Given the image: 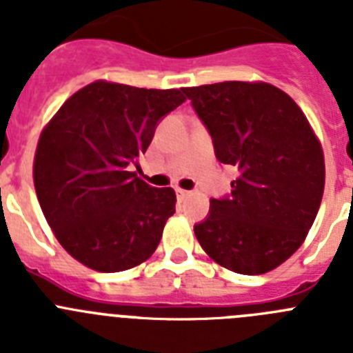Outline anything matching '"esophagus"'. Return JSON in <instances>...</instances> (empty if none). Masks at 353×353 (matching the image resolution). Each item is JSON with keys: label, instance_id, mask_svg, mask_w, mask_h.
<instances>
[{"label": "esophagus", "instance_id": "1", "mask_svg": "<svg viewBox=\"0 0 353 353\" xmlns=\"http://www.w3.org/2000/svg\"><path fill=\"white\" fill-rule=\"evenodd\" d=\"M174 192H176V196H179L180 199H183V198H185L187 194H189V191H183V189H179V187H176V189H174Z\"/></svg>", "mask_w": 353, "mask_h": 353}]
</instances>
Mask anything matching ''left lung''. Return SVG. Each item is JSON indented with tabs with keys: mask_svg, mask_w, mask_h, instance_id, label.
I'll list each match as a JSON object with an SVG mask.
<instances>
[{
	"mask_svg": "<svg viewBox=\"0 0 353 353\" xmlns=\"http://www.w3.org/2000/svg\"><path fill=\"white\" fill-rule=\"evenodd\" d=\"M212 136L217 161L235 166L232 194L210 199L194 233L208 256L236 274L276 269L301 248L322 203V145L293 99L267 83L183 88Z\"/></svg>",
	"mask_w": 353,
	"mask_h": 353,
	"instance_id": "1",
	"label": "left lung"
}]
</instances>
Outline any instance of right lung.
Listing matches in <instances>:
<instances>
[{"instance_id":"right-lung-1","label":"right lung","mask_w":353,"mask_h":353,"mask_svg":"<svg viewBox=\"0 0 353 353\" xmlns=\"http://www.w3.org/2000/svg\"><path fill=\"white\" fill-rule=\"evenodd\" d=\"M182 102V90L95 81L42 130L33 164L37 198L72 258L99 272H121L154 254L176 196L129 170L159 121Z\"/></svg>"}]
</instances>
